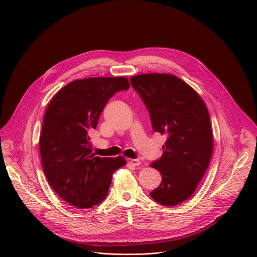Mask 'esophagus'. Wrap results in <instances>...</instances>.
<instances>
[{"label": "esophagus", "instance_id": "34e87169", "mask_svg": "<svg viewBox=\"0 0 257 257\" xmlns=\"http://www.w3.org/2000/svg\"><path fill=\"white\" fill-rule=\"evenodd\" d=\"M127 162L132 166H139L141 164L139 160H135V159H127Z\"/></svg>", "mask_w": 257, "mask_h": 257}]
</instances>
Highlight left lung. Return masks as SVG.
Listing matches in <instances>:
<instances>
[{
    "mask_svg": "<svg viewBox=\"0 0 257 257\" xmlns=\"http://www.w3.org/2000/svg\"><path fill=\"white\" fill-rule=\"evenodd\" d=\"M151 116L153 130L166 135L163 156L151 166L162 175L150 194L166 206L187 200L196 190L212 154V130L207 107L186 82L167 73L130 78Z\"/></svg>",
    "mask_w": 257,
    "mask_h": 257,
    "instance_id": "obj_1",
    "label": "left lung"
}]
</instances>
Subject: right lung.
<instances>
[{"mask_svg":"<svg viewBox=\"0 0 257 257\" xmlns=\"http://www.w3.org/2000/svg\"><path fill=\"white\" fill-rule=\"evenodd\" d=\"M130 87L126 77H90L71 81L51 99L40 138L43 169L54 191L77 208L100 203L123 157L100 158L91 150L90 133L116 92Z\"/></svg>","mask_w":257,"mask_h":257,"instance_id":"add662e5","label":"right lung"}]
</instances>
